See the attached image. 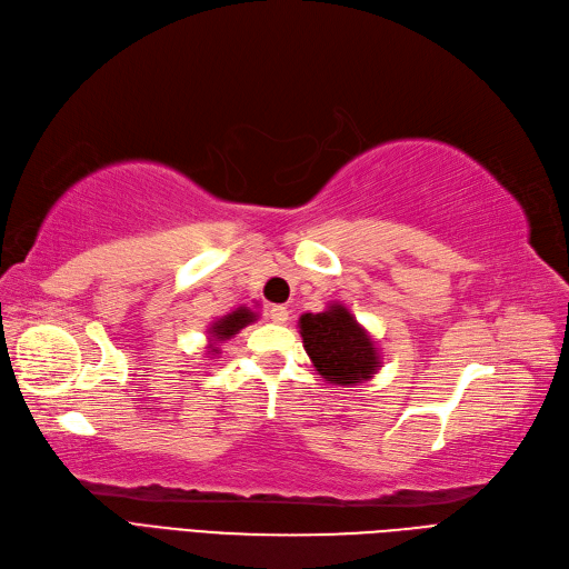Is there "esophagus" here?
<instances>
[{
	"label": "esophagus",
	"instance_id": "1",
	"mask_svg": "<svg viewBox=\"0 0 569 569\" xmlns=\"http://www.w3.org/2000/svg\"><path fill=\"white\" fill-rule=\"evenodd\" d=\"M268 320L276 325H284L289 320V310L284 306H270L268 308Z\"/></svg>",
	"mask_w": 569,
	"mask_h": 569
}]
</instances>
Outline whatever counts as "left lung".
I'll return each mask as SVG.
<instances>
[{
    "mask_svg": "<svg viewBox=\"0 0 569 569\" xmlns=\"http://www.w3.org/2000/svg\"><path fill=\"white\" fill-rule=\"evenodd\" d=\"M303 348L318 375L335 386H358L377 375L379 350L341 303H329L322 312H306L299 320Z\"/></svg>",
    "mask_w": 569,
    "mask_h": 569,
    "instance_id": "obj_1",
    "label": "left lung"
}]
</instances>
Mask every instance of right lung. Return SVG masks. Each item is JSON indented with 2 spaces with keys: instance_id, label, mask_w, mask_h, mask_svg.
Returning a JSON list of instances; mask_svg holds the SVG:
<instances>
[{
  "instance_id": "1",
  "label": "right lung",
  "mask_w": 569,
  "mask_h": 569,
  "mask_svg": "<svg viewBox=\"0 0 569 569\" xmlns=\"http://www.w3.org/2000/svg\"><path fill=\"white\" fill-rule=\"evenodd\" d=\"M259 316L253 310H249V308H238V310H232V312H228V316H223V318H219L217 322H213L207 331H209V352H219V343L221 341H228V339H232L234 335H240V329H244L249 322H253L257 320Z\"/></svg>"
}]
</instances>
